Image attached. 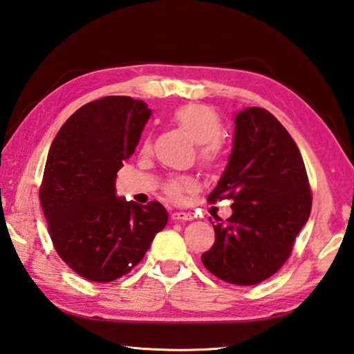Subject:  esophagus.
Instances as JSON below:
<instances>
[{"instance_id":"34e87169","label":"esophagus","mask_w":354,"mask_h":354,"mask_svg":"<svg viewBox=\"0 0 354 354\" xmlns=\"http://www.w3.org/2000/svg\"><path fill=\"white\" fill-rule=\"evenodd\" d=\"M171 218L183 222V220H192V216L189 214V212H185V211H174V212H171Z\"/></svg>"}]
</instances>
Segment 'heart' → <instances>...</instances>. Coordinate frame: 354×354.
<instances>
[{
    "label": "heart",
    "mask_w": 354,
    "mask_h": 354,
    "mask_svg": "<svg viewBox=\"0 0 354 354\" xmlns=\"http://www.w3.org/2000/svg\"><path fill=\"white\" fill-rule=\"evenodd\" d=\"M174 122L178 124L180 129H183L192 138V142L200 145V156H202L203 160L211 162V160L217 157L218 138L222 137L223 126L214 111L206 108V106L189 104L176 111ZM149 142L145 140L142 151L149 152ZM192 188H194V180L180 178L172 180V182L166 185L165 191L172 200H180L186 191Z\"/></svg>",
    "instance_id": "obj_1"
}]
</instances>
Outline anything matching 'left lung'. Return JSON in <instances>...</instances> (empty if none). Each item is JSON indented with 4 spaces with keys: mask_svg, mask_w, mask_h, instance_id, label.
Returning a JSON list of instances; mask_svg holds the SVG:
<instances>
[{
    "mask_svg": "<svg viewBox=\"0 0 354 354\" xmlns=\"http://www.w3.org/2000/svg\"><path fill=\"white\" fill-rule=\"evenodd\" d=\"M234 124L228 165L208 197L232 198V214L212 222L216 242L202 262L225 282L256 285L290 257L310 217L311 191L301 151L274 115L251 106Z\"/></svg>",
    "mask_w": 354,
    "mask_h": 354,
    "instance_id": "8db88e82",
    "label": "left lung"
}]
</instances>
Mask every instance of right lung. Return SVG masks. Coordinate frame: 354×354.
Returning a JSON list of instances; mask_svg holds the SVG:
<instances>
[{"label":"right lung","instance_id":"1","mask_svg":"<svg viewBox=\"0 0 354 354\" xmlns=\"http://www.w3.org/2000/svg\"><path fill=\"white\" fill-rule=\"evenodd\" d=\"M149 117L142 100L103 97L73 112L50 145L39 200L58 256L88 281L129 272L168 223L162 203L126 202L115 189Z\"/></svg>","mask_w":354,"mask_h":354}]
</instances>
